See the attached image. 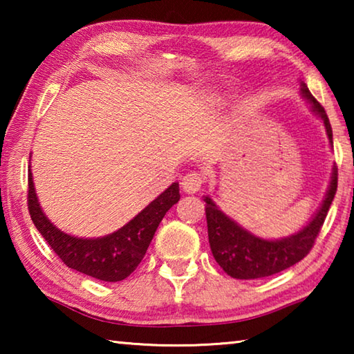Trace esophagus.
I'll list each match as a JSON object with an SVG mask.
<instances>
[{
  "label": "esophagus",
  "mask_w": 354,
  "mask_h": 354,
  "mask_svg": "<svg viewBox=\"0 0 354 354\" xmlns=\"http://www.w3.org/2000/svg\"><path fill=\"white\" fill-rule=\"evenodd\" d=\"M205 178H203L198 171H190L183 178L181 187L185 194H196L201 189Z\"/></svg>",
  "instance_id": "1"
}]
</instances>
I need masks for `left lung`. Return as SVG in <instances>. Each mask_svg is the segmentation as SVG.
Here are the masks:
<instances>
[{
    "mask_svg": "<svg viewBox=\"0 0 354 354\" xmlns=\"http://www.w3.org/2000/svg\"><path fill=\"white\" fill-rule=\"evenodd\" d=\"M299 93L306 100L314 115L322 120L325 127L329 145H333V129L325 109L310 95L308 86L299 82ZM337 190V169L333 167L331 181L326 189L325 198L306 225L293 234L281 239H263L253 234L239 225L234 218L220 211L211 196H205L209 245L214 259L223 268L226 274L236 279H259L272 277L295 266L306 256L320 232L326 218L329 206Z\"/></svg>",
    "mask_w": 354,
    "mask_h": 354,
    "instance_id": "1",
    "label": "left lung"
}]
</instances>
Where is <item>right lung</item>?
<instances>
[{
  "mask_svg": "<svg viewBox=\"0 0 354 354\" xmlns=\"http://www.w3.org/2000/svg\"><path fill=\"white\" fill-rule=\"evenodd\" d=\"M28 206L32 223L65 266L100 281L117 283L128 278L142 262L167 211L179 201V184L173 183L127 225L103 237H76L51 223L35 194L29 167Z\"/></svg>",
  "mask_w": 354,
  "mask_h": 354,
  "instance_id": "1",
  "label": "right lung"
}]
</instances>
